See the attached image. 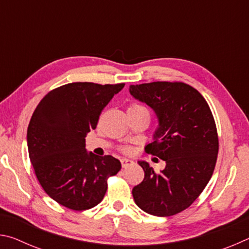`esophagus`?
<instances>
[{"instance_id": "obj_1", "label": "esophagus", "mask_w": 249, "mask_h": 249, "mask_svg": "<svg viewBox=\"0 0 249 249\" xmlns=\"http://www.w3.org/2000/svg\"><path fill=\"white\" fill-rule=\"evenodd\" d=\"M121 163H122V167L126 168V167H128L130 165H133L134 161H133V160H130V159H127V158H122Z\"/></svg>"}]
</instances>
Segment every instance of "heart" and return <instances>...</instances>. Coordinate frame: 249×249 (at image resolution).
<instances>
[{
	"mask_svg": "<svg viewBox=\"0 0 249 249\" xmlns=\"http://www.w3.org/2000/svg\"><path fill=\"white\" fill-rule=\"evenodd\" d=\"M140 107H141V105H136V104H134V105H132V107H129V108H140Z\"/></svg>",
	"mask_w": 249,
	"mask_h": 249,
	"instance_id": "b5f03b06",
	"label": "heart"
}]
</instances>
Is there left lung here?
Segmentation results:
<instances>
[{
    "label": "left lung",
    "mask_w": 249,
    "mask_h": 249,
    "mask_svg": "<svg viewBox=\"0 0 249 249\" xmlns=\"http://www.w3.org/2000/svg\"><path fill=\"white\" fill-rule=\"evenodd\" d=\"M129 93L157 116L153 142L145 150L166 162L156 172L138 161L145 177L133 188L134 201L151 215H175L196 200L213 175L218 138L212 112L199 91L182 82L136 84Z\"/></svg>",
    "instance_id": "8db88e82"
}]
</instances>
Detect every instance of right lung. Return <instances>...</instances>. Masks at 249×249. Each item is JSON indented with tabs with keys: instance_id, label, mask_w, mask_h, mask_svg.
<instances>
[{
	"instance_id": "add662e5",
	"label": "right lung",
	"mask_w": 249,
	"mask_h": 249,
	"mask_svg": "<svg viewBox=\"0 0 249 249\" xmlns=\"http://www.w3.org/2000/svg\"><path fill=\"white\" fill-rule=\"evenodd\" d=\"M124 86L65 84L37 105L27 129L28 155L40 185L59 204L74 211L93 208L103 200L108 177L121 170L113 156L89 153L86 136Z\"/></svg>"
}]
</instances>
